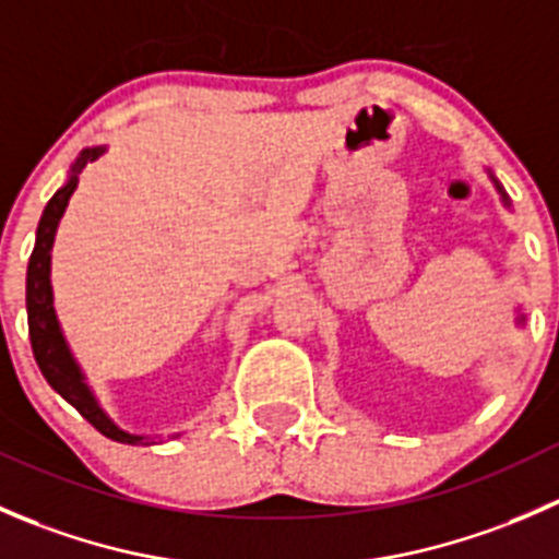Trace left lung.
Masks as SVG:
<instances>
[{
	"label": "left lung",
	"mask_w": 559,
	"mask_h": 559,
	"mask_svg": "<svg viewBox=\"0 0 559 559\" xmlns=\"http://www.w3.org/2000/svg\"><path fill=\"white\" fill-rule=\"evenodd\" d=\"M503 200H506V194H503ZM506 202H509V200H506Z\"/></svg>",
	"instance_id": "1"
}]
</instances>
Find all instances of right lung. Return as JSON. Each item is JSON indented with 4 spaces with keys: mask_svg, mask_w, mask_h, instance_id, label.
<instances>
[{
    "mask_svg": "<svg viewBox=\"0 0 559 559\" xmlns=\"http://www.w3.org/2000/svg\"><path fill=\"white\" fill-rule=\"evenodd\" d=\"M105 148H86L78 156L75 167H72V178L64 189L56 191L50 202L45 205L43 218L37 227V243L29 257V270H26V311H29V337H32V352L43 370L45 381L88 421L97 427L105 438L118 443H138L143 441L140 436H129V432L118 430L110 419L103 414L97 400L92 397L88 386L83 384V376L78 370L75 359H72L70 348H67L64 337H61L59 321L53 313V295H50V246H53L56 227L64 213L67 202H70L72 191L78 189V173L103 156Z\"/></svg>",
    "mask_w": 559,
    "mask_h": 559,
    "instance_id": "add662e5",
    "label": "right lung"
}]
</instances>
